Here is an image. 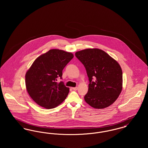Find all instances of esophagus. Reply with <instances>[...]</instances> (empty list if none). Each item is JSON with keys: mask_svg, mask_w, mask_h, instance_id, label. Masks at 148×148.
<instances>
[{"mask_svg": "<svg viewBox=\"0 0 148 148\" xmlns=\"http://www.w3.org/2000/svg\"><path fill=\"white\" fill-rule=\"evenodd\" d=\"M72 89H73L74 90H77V87H73V88H72Z\"/></svg>", "mask_w": 148, "mask_h": 148, "instance_id": "34e87169", "label": "esophagus"}]
</instances>
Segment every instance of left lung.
<instances>
[{"label": "left lung", "instance_id": "8db88e82", "mask_svg": "<svg viewBox=\"0 0 148 148\" xmlns=\"http://www.w3.org/2000/svg\"><path fill=\"white\" fill-rule=\"evenodd\" d=\"M75 55L84 65L89 77L88 92L84 97L86 103L95 109L111 106L123 88V73L119 64L97 48L78 51ZM93 78L95 82L92 81Z\"/></svg>", "mask_w": 148, "mask_h": 148}]
</instances>
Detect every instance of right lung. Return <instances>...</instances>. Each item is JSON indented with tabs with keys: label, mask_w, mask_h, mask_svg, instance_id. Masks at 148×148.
I'll return each instance as SVG.
<instances>
[{
	"label": "right lung",
	"mask_w": 148,
	"mask_h": 148,
	"mask_svg": "<svg viewBox=\"0 0 148 148\" xmlns=\"http://www.w3.org/2000/svg\"><path fill=\"white\" fill-rule=\"evenodd\" d=\"M74 56L62 50L50 49L38 56L25 74V85L29 95L39 106L53 109L66 99L69 88L62 79L63 70Z\"/></svg>",
	"instance_id": "right-lung-1"
}]
</instances>
